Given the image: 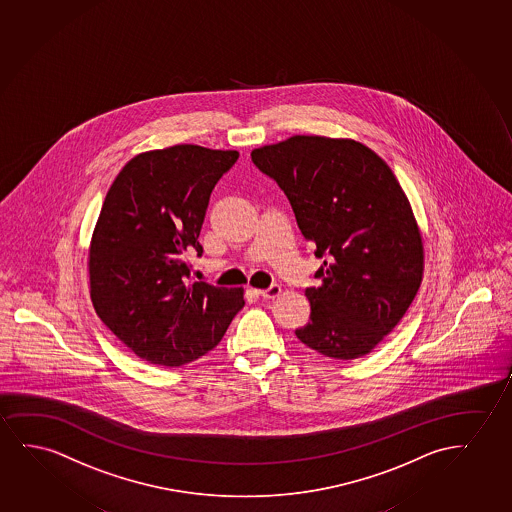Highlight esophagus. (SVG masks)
Listing matches in <instances>:
<instances>
[{
  "instance_id": "34e87169",
  "label": "esophagus",
  "mask_w": 512,
  "mask_h": 512,
  "mask_svg": "<svg viewBox=\"0 0 512 512\" xmlns=\"http://www.w3.org/2000/svg\"><path fill=\"white\" fill-rule=\"evenodd\" d=\"M258 295L263 298V300H274L277 296L281 295V286H270L268 289H260V291H256Z\"/></svg>"
}]
</instances>
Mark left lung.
<instances>
[{"label":"left lung","instance_id":"obj_1","mask_svg":"<svg viewBox=\"0 0 512 512\" xmlns=\"http://www.w3.org/2000/svg\"><path fill=\"white\" fill-rule=\"evenodd\" d=\"M251 158L324 256L321 284L305 289L310 321L296 337L333 360L365 356L405 316L425 270L421 230L395 173L353 138L295 135Z\"/></svg>","mask_w":512,"mask_h":512}]
</instances>
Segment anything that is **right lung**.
I'll use <instances>...</instances> for the list:
<instances>
[{
    "label": "right lung",
    "mask_w": 512,
    "mask_h": 512,
    "mask_svg": "<svg viewBox=\"0 0 512 512\" xmlns=\"http://www.w3.org/2000/svg\"><path fill=\"white\" fill-rule=\"evenodd\" d=\"M237 151L179 144L140 152L108 189L87 252L89 293L108 330L152 365L180 367L221 342L244 289L189 279L210 193Z\"/></svg>",
    "instance_id": "1"
}]
</instances>
